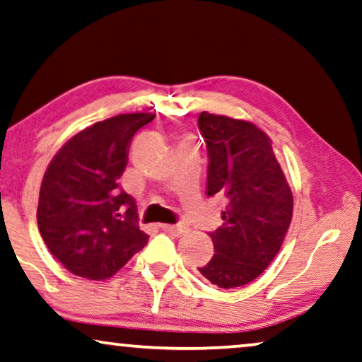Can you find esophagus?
<instances>
[{"label": "esophagus", "mask_w": 362, "mask_h": 362, "mask_svg": "<svg viewBox=\"0 0 362 362\" xmlns=\"http://www.w3.org/2000/svg\"><path fill=\"white\" fill-rule=\"evenodd\" d=\"M161 228H163L166 233L173 235V237H182V235H186L187 232H189V228H187L185 223H176V225H161Z\"/></svg>", "instance_id": "obj_1"}]
</instances>
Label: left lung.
<instances>
[{"instance_id": "obj_1", "label": "left lung", "mask_w": 362, "mask_h": 362, "mask_svg": "<svg viewBox=\"0 0 362 362\" xmlns=\"http://www.w3.org/2000/svg\"><path fill=\"white\" fill-rule=\"evenodd\" d=\"M197 124L209 155L207 196L223 202L222 227L209 233L216 255L199 271L233 289L255 281L279 253L294 197L263 130L209 112Z\"/></svg>"}]
</instances>
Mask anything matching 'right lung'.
I'll list each match as a JSON object with an SVG mask.
<instances>
[{
  "label": "right lung",
  "instance_id": "right-lung-1",
  "mask_svg": "<svg viewBox=\"0 0 362 362\" xmlns=\"http://www.w3.org/2000/svg\"><path fill=\"white\" fill-rule=\"evenodd\" d=\"M155 114H119L81 130L57 151L42 180L37 223L71 274L104 281L144 248L135 199L119 187L129 146Z\"/></svg>",
  "mask_w": 362,
  "mask_h": 362
}]
</instances>
